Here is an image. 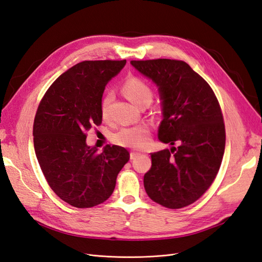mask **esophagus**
<instances>
[{
    "label": "esophagus",
    "instance_id": "1",
    "mask_svg": "<svg viewBox=\"0 0 262 262\" xmlns=\"http://www.w3.org/2000/svg\"><path fill=\"white\" fill-rule=\"evenodd\" d=\"M139 155H140V153H138V152H131L130 153V158H131V160H134V158H137Z\"/></svg>",
    "mask_w": 262,
    "mask_h": 262
}]
</instances>
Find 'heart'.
Returning <instances> with one entry per match:
<instances>
[{
    "instance_id": "obj_1",
    "label": "heart",
    "mask_w": 262,
    "mask_h": 262,
    "mask_svg": "<svg viewBox=\"0 0 262 262\" xmlns=\"http://www.w3.org/2000/svg\"><path fill=\"white\" fill-rule=\"evenodd\" d=\"M122 91L134 105L140 106L144 101H152V89L139 77H130L123 84ZM114 96L112 93L104 95L100 101V114L104 119L108 118L109 106ZM114 143L129 148H145L149 142V129L145 124L122 128L113 136Z\"/></svg>"
}]
</instances>
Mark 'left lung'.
Listing matches in <instances>:
<instances>
[{"mask_svg": "<svg viewBox=\"0 0 262 262\" xmlns=\"http://www.w3.org/2000/svg\"><path fill=\"white\" fill-rule=\"evenodd\" d=\"M131 64L158 86L163 106L158 139L179 144L150 153L145 191L165 208H185L210 188L223 160L225 125L219 100L207 81L184 61L133 60Z\"/></svg>", "mask_w": 262, "mask_h": 262, "instance_id": "8db88e82", "label": "left lung"}]
</instances>
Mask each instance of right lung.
I'll return each instance as SVG.
<instances>
[{"label": "right lung", "mask_w": 262, "mask_h": 262, "mask_svg": "<svg viewBox=\"0 0 262 262\" xmlns=\"http://www.w3.org/2000/svg\"><path fill=\"white\" fill-rule=\"evenodd\" d=\"M126 61H83L61 74L46 92L34 121V146L43 176L60 199L85 209L113 194L130 154L86 144V132L100 125V101L107 83Z\"/></svg>", "instance_id": "obj_1"}]
</instances>
